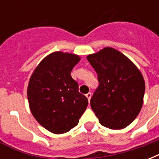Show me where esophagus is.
Listing matches in <instances>:
<instances>
[{
  "mask_svg": "<svg viewBox=\"0 0 159 159\" xmlns=\"http://www.w3.org/2000/svg\"><path fill=\"white\" fill-rule=\"evenodd\" d=\"M91 96H92V93H88L86 94V97L88 98L89 101H90V100H91Z\"/></svg>",
  "mask_w": 159,
  "mask_h": 159,
  "instance_id": "34e87169",
  "label": "esophagus"
}]
</instances>
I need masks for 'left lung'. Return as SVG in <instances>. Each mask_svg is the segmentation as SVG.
Here are the masks:
<instances>
[{"mask_svg": "<svg viewBox=\"0 0 159 159\" xmlns=\"http://www.w3.org/2000/svg\"><path fill=\"white\" fill-rule=\"evenodd\" d=\"M98 75L99 86L90 100L101 125L121 129L136 118L143 104L145 82L126 56L111 48L87 57Z\"/></svg>", "mask_w": 159, "mask_h": 159, "instance_id": "obj_1", "label": "left lung"}]
</instances>
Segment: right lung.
<instances>
[{"label":"right lung","mask_w":159,"mask_h":159,"mask_svg":"<svg viewBox=\"0 0 159 159\" xmlns=\"http://www.w3.org/2000/svg\"><path fill=\"white\" fill-rule=\"evenodd\" d=\"M79 61V56L72 53L52 52L42 59L30 79L27 95L31 113L53 134L76 127L89 105L70 76Z\"/></svg>","instance_id":"obj_1"}]
</instances>
